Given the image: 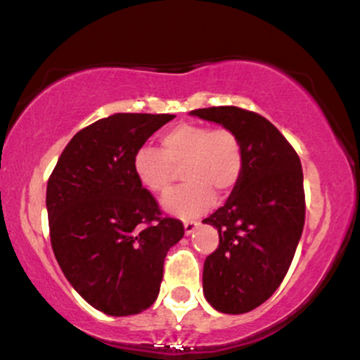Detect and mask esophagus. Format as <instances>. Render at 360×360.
<instances>
[{
	"mask_svg": "<svg viewBox=\"0 0 360 360\" xmlns=\"http://www.w3.org/2000/svg\"><path fill=\"white\" fill-rule=\"evenodd\" d=\"M185 233L186 235H190V233L195 231V228L198 226V221H193V220H185Z\"/></svg>",
	"mask_w": 360,
	"mask_h": 360,
	"instance_id": "34e87169",
	"label": "esophagus"
}]
</instances>
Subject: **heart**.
Returning <instances> with one entry per match:
<instances>
[{
  "label": "heart",
  "mask_w": 360,
  "mask_h": 360,
  "mask_svg": "<svg viewBox=\"0 0 360 360\" xmlns=\"http://www.w3.org/2000/svg\"><path fill=\"white\" fill-rule=\"evenodd\" d=\"M160 150L142 146L132 155L135 179L143 188L163 195L175 181V169L186 180L163 198L167 212L193 218L213 207L214 193L230 195L245 172L240 135L230 127L180 122L160 134Z\"/></svg>",
  "instance_id": "b5f03b06"
}]
</instances>
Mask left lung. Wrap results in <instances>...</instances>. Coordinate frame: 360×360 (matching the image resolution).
I'll return each instance as SVG.
<instances>
[{
  "label": "left lung",
  "mask_w": 360,
  "mask_h": 360,
  "mask_svg": "<svg viewBox=\"0 0 360 360\" xmlns=\"http://www.w3.org/2000/svg\"><path fill=\"white\" fill-rule=\"evenodd\" d=\"M240 135L245 172L228 202L203 223L220 245L203 264V292L225 314L253 311L273 296L296 253L306 218L301 160L284 135L253 110L235 105L191 110Z\"/></svg>",
  "instance_id": "left-lung-1"
}]
</instances>
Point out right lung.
I'll return each instance as SVG.
<instances>
[{"mask_svg":"<svg viewBox=\"0 0 360 360\" xmlns=\"http://www.w3.org/2000/svg\"><path fill=\"white\" fill-rule=\"evenodd\" d=\"M172 114H114L74 135L48 180L49 236L89 304L130 316L155 302L167 251L185 228L135 179L132 155Z\"/></svg>","mask_w":360,"mask_h":360,"instance_id":"right-lung-1","label":"right lung"}]
</instances>
